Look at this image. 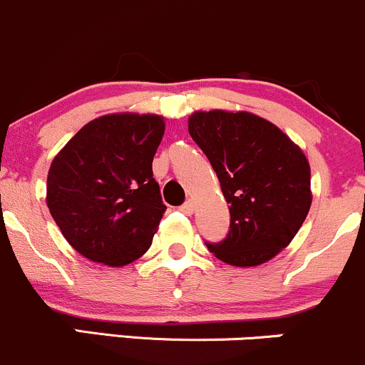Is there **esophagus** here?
Masks as SVG:
<instances>
[{
  "instance_id": "obj_1",
  "label": "esophagus",
  "mask_w": 365,
  "mask_h": 365,
  "mask_svg": "<svg viewBox=\"0 0 365 365\" xmlns=\"http://www.w3.org/2000/svg\"><path fill=\"white\" fill-rule=\"evenodd\" d=\"M179 210H181L182 214H186V215L193 214V210H195L193 200H187V202H184V203L181 205V207H179Z\"/></svg>"
}]
</instances>
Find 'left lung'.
Wrapping results in <instances>:
<instances>
[{
    "instance_id": "1",
    "label": "left lung",
    "mask_w": 365,
    "mask_h": 365,
    "mask_svg": "<svg viewBox=\"0 0 365 365\" xmlns=\"http://www.w3.org/2000/svg\"><path fill=\"white\" fill-rule=\"evenodd\" d=\"M187 130L214 167L231 224L207 248L226 264L252 267L289 245L309 214L310 167L276 125L248 112H196Z\"/></svg>"
}]
</instances>
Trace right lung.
Masks as SVG:
<instances>
[{
	"label": "right lung",
	"mask_w": 365,
	"mask_h": 365,
	"mask_svg": "<svg viewBox=\"0 0 365 365\" xmlns=\"http://www.w3.org/2000/svg\"><path fill=\"white\" fill-rule=\"evenodd\" d=\"M165 124L115 113L86 124L53 160L46 203L86 259L118 267L148 252L165 212L153 162Z\"/></svg>",
	"instance_id": "add662e5"
}]
</instances>
